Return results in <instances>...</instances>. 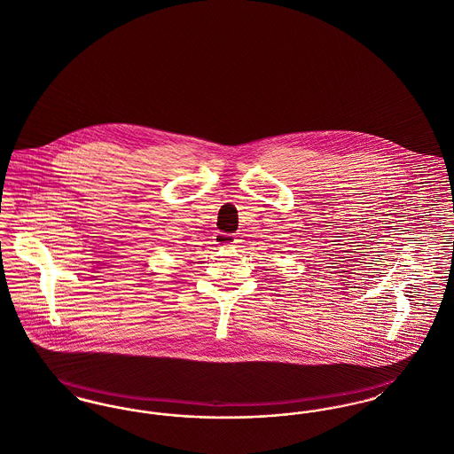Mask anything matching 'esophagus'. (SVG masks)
<instances>
[{
    "mask_svg": "<svg viewBox=\"0 0 454 454\" xmlns=\"http://www.w3.org/2000/svg\"><path fill=\"white\" fill-rule=\"evenodd\" d=\"M215 243H216L217 247H223V248H228V247H233L235 243H237V239H235V235H231V233H216V237H215Z\"/></svg>",
    "mask_w": 454,
    "mask_h": 454,
    "instance_id": "esophagus-1",
    "label": "esophagus"
}]
</instances>
